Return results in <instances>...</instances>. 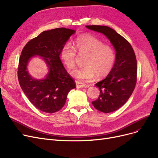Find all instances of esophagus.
<instances>
[{"instance_id": "obj_1", "label": "esophagus", "mask_w": 158, "mask_h": 158, "mask_svg": "<svg viewBox=\"0 0 158 158\" xmlns=\"http://www.w3.org/2000/svg\"><path fill=\"white\" fill-rule=\"evenodd\" d=\"M75 83H76V86H77V88H83L86 86V85L85 83H81V82H80V81H76Z\"/></svg>"}]
</instances>
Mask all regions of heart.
<instances>
[{"mask_svg": "<svg viewBox=\"0 0 158 158\" xmlns=\"http://www.w3.org/2000/svg\"><path fill=\"white\" fill-rule=\"evenodd\" d=\"M74 47L65 44L61 50V58L68 69H73L76 65L77 51L79 55L86 54L83 61V67L76 69L71 74L79 81H92L95 75L102 78L108 75L115 62L114 49L104 44L100 39L90 35H83L74 42Z\"/></svg>", "mask_w": 158, "mask_h": 158, "instance_id": "1", "label": "heart"}]
</instances>
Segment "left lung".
Wrapping results in <instances>:
<instances>
[{
	"label": "left lung",
	"mask_w": 158,
	"mask_h": 158,
	"mask_svg": "<svg viewBox=\"0 0 158 158\" xmlns=\"http://www.w3.org/2000/svg\"><path fill=\"white\" fill-rule=\"evenodd\" d=\"M88 29L103 33L109 39L116 51L115 62L108 76L96 83L100 90L98 99L93 102L94 108L104 113L119 109L130 98L137 80V64L128 40L108 26L86 25Z\"/></svg>",
	"instance_id": "8db88e82"
}]
</instances>
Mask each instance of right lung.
I'll use <instances>...</instances> for the list:
<instances>
[{"label": "right lung", "mask_w": 158, "mask_h": 158, "mask_svg": "<svg viewBox=\"0 0 158 158\" xmlns=\"http://www.w3.org/2000/svg\"><path fill=\"white\" fill-rule=\"evenodd\" d=\"M75 31L64 27L44 31L25 45L20 55L18 77L20 86L31 103L39 110L52 114L63 108L69 91L76 87L61 62L60 54L66 41ZM43 57L49 68L44 80L33 79L27 64L33 55Z\"/></svg>", "instance_id": "obj_1"}]
</instances>
